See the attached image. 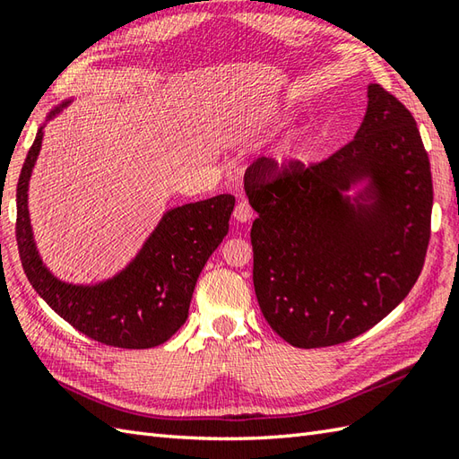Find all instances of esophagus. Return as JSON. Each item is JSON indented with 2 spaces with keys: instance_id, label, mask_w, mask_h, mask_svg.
Returning a JSON list of instances; mask_svg holds the SVG:
<instances>
[{
  "instance_id": "esophagus-1",
  "label": "esophagus",
  "mask_w": 459,
  "mask_h": 459,
  "mask_svg": "<svg viewBox=\"0 0 459 459\" xmlns=\"http://www.w3.org/2000/svg\"><path fill=\"white\" fill-rule=\"evenodd\" d=\"M232 214H235V219L238 222H247V221L255 217V211H252V207L247 201H238L237 207H235V212H232Z\"/></svg>"
}]
</instances>
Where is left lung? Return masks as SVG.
<instances>
[{"label":"left lung","instance_id":"8db88e82","mask_svg":"<svg viewBox=\"0 0 459 459\" xmlns=\"http://www.w3.org/2000/svg\"><path fill=\"white\" fill-rule=\"evenodd\" d=\"M365 177L360 199L371 203L353 205L342 191ZM245 191L258 212L250 230L258 304L290 345L359 337L420 276L434 201L430 160L414 116L380 84L368 86L365 120L343 148L309 165L290 160L278 168L258 158Z\"/></svg>","mask_w":459,"mask_h":459}]
</instances>
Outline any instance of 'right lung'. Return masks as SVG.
<instances>
[{"label": "right lung", "mask_w": 459, "mask_h": 459, "mask_svg": "<svg viewBox=\"0 0 459 459\" xmlns=\"http://www.w3.org/2000/svg\"><path fill=\"white\" fill-rule=\"evenodd\" d=\"M41 142L43 128H39L17 181L15 238L27 280L48 307L102 345L150 349L165 343L189 316L201 270L229 232L235 197L217 195L168 211L140 255L118 276L96 286L65 284L39 258L29 222L27 187Z\"/></svg>", "instance_id": "obj_1"}]
</instances>
